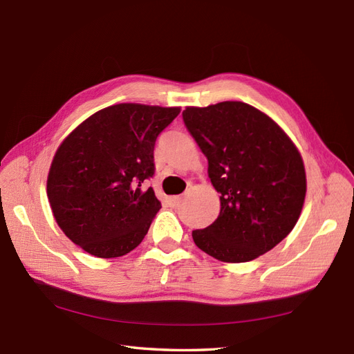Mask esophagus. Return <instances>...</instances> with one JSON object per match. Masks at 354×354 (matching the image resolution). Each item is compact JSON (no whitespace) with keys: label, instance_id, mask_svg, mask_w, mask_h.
I'll return each instance as SVG.
<instances>
[{"label":"esophagus","instance_id":"34e87169","mask_svg":"<svg viewBox=\"0 0 354 354\" xmlns=\"http://www.w3.org/2000/svg\"><path fill=\"white\" fill-rule=\"evenodd\" d=\"M169 203H170V206H172V207H178L179 203H180V197H179V196L170 197V198H169Z\"/></svg>","mask_w":354,"mask_h":354}]
</instances>
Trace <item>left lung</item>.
Instances as JSON below:
<instances>
[{
	"instance_id": "obj_1",
	"label": "left lung",
	"mask_w": 354,
	"mask_h": 354,
	"mask_svg": "<svg viewBox=\"0 0 354 354\" xmlns=\"http://www.w3.org/2000/svg\"><path fill=\"white\" fill-rule=\"evenodd\" d=\"M182 118L221 194L218 219L192 231L194 243L227 263L265 254L303 210L307 184L299 148L266 113L243 101L187 107Z\"/></svg>"
}]
</instances>
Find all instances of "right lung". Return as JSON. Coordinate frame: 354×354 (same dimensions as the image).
<instances>
[{
	"mask_svg": "<svg viewBox=\"0 0 354 354\" xmlns=\"http://www.w3.org/2000/svg\"><path fill=\"white\" fill-rule=\"evenodd\" d=\"M180 107L122 102L101 109L66 136L47 178L57 225L86 253L101 259L128 254L162 209L153 188L158 133Z\"/></svg>",
	"mask_w": 354,
	"mask_h": 354,
	"instance_id": "right-lung-1",
	"label": "right lung"
}]
</instances>
